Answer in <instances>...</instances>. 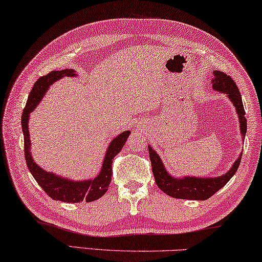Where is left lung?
I'll return each instance as SVG.
<instances>
[{
  "label": "left lung",
  "mask_w": 262,
  "mask_h": 262,
  "mask_svg": "<svg viewBox=\"0 0 262 262\" xmlns=\"http://www.w3.org/2000/svg\"><path fill=\"white\" fill-rule=\"evenodd\" d=\"M212 87L214 91L225 93L227 98L230 99L235 107L236 113H238L239 122H240V132H242L243 139H245L247 130V120L245 118V110L243 105L242 94H240L238 87H236L233 79L226 73L221 71L213 72ZM149 157L151 162V169L155 182L159 188L167 193L168 196L178 199H193V201H205L211 196L221 190L228 181L233 177L236 170L239 168L240 159L243 154L236 159V161L232 165V168L227 172L218 177H182L176 178L170 175L162 163L161 157L159 156L154 149L148 146Z\"/></svg>",
  "instance_id": "obj_1"
}]
</instances>
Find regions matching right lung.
<instances>
[{"label": "right lung", "mask_w": 262, "mask_h": 262, "mask_svg": "<svg viewBox=\"0 0 262 262\" xmlns=\"http://www.w3.org/2000/svg\"><path fill=\"white\" fill-rule=\"evenodd\" d=\"M76 71L72 69H65L61 71H51L47 76L40 77L38 80L35 82L32 87L30 94H29L26 108L23 110L22 114V130L24 135V155H26V161L31 175L34 176L37 183L47 192L48 196L51 197L55 201L66 202V203H80L85 202H93L97 201L108 190V186L112 180V163L113 159L121 151L122 147L126 143V141L129 136L130 132H122L121 134L116 136L115 139L111 141L108 149H107L106 155L103 157L102 168L100 172L95 178L85 181H72L68 178H63L56 175V173L45 171L41 169L38 164L36 163L32 159L30 152V134H29L28 123L29 116L34 111L37 105L40 102L41 98L47 93L50 85L56 82L59 79L64 77H76Z\"/></svg>", "instance_id": "1"}]
</instances>
